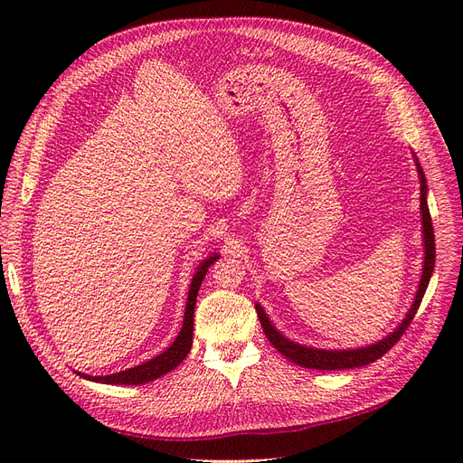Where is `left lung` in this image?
Masks as SVG:
<instances>
[{"instance_id": "left-lung-1", "label": "left lung", "mask_w": 463, "mask_h": 463, "mask_svg": "<svg viewBox=\"0 0 463 463\" xmlns=\"http://www.w3.org/2000/svg\"><path fill=\"white\" fill-rule=\"evenodd\" d=\"M417 170L420 176V210H422V232H424V269H422V279L417 290V298L412 302L407 317L403 319V323L391 334L388 337L381 339L379 344L375 345H368L362 349H351V351H325V349H311V347H304L298 345L295 342H290L285 335H281L272 323L266 317L264 309L257 304V315L259 321L262 325V330L266 334V337L270 339V344L290 362L298 364L302 368L307 370H349V368H360V366H368V364L379 360L384 353L391 351L398 339L403 335V332L409 328L411 321L415 319L417 309L424 298V293L428 288L433 266H435V241H433V225H431V215H430V208L426 203V178L422 173V166L417 161Z\"/></svg>"}]
</instances>
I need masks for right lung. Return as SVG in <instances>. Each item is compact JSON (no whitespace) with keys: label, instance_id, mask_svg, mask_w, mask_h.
Here are the masks:
<instances>
[{"label":"right lung","instance_id":"1","mask_svg":"<svg viewBox=\"0 0 463 463\" xmlns=\"http://www.w3.org/2000/svg\"><path fill=\"white\" fill-rule=\"evenodd\" d=\"M217 253H213V257L203 260V264L197 269V274L193 276L191 287H189V295H187V304H185V315H184V326L178 334V337L175 339V344L170 345L165 353H161L159 356L140 364L137 368L119 372V373H112V375H105V377H91V375H84L79 373L84 379L95 381V383H105V384H144L150 383L168 372H173L178 364L187 356L191 344H193V313H194V302H197V295L201 283L206 276L208 266L215 262Z\"/></svg>","mask_w":463,"mask_h":463}]
</instances>
